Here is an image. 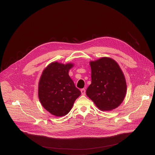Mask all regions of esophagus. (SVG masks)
<instances>
[{
	"label": "esophagus",
	"instance_id": "obj_1",
	"mask_svg": "<svg viewBox=\"0 0 155 155\" xmlns=\"http://www.w3.org/2000/svg\"><path fill=\"white\" fill-rule=\"evenodd\" d=\"M81 94L82 95H85L86 94V90L84 89H81Z\"/></svg>",
	"mask_w": 155,
	"mask_h": 155
}]
</instances>
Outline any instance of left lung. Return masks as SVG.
<instances>
[{"label": "left lung", "mask_w": 155, "mask_h": 155, "mask_svg": "<svg viewBox=\"0 0 155 155\" xmlns=\"http://www.w3.org/2000/svg\"><path fill=\"white\" fill-rule=\"evenodd\" d=\"M91 84L86 95L101 111H111L124 100L127 91L125 76L119 64L113 59L103 57L90 61Z\"/></svg>", "instance_id": "left-lung-1"}]
</instances>
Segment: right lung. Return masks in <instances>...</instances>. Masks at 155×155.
Segmentation results:
<instances>
[{
  "instance_id": "right-lung-1",
  "label": "right lung",
  "mask_w": 155,
  "mask_h": 155,
  "mask_svg": "<svg viewBox=\"0 0 155 155\" xmlns=\"http://www.w3.org/2000/svg\"><path fill=\"white\" fill-rule=\"evenodd\" d=\"M73 64L50 63L43 71L38 87V97L42 107L52 115L61 117L72 109L81 95L69 75Z\"/></svg>"
}]
</instances>
